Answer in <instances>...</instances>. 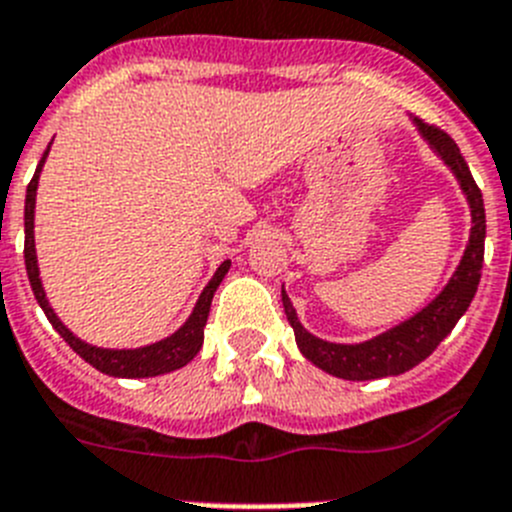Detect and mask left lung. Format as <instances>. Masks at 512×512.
I'll list each match as a JSON object with an SVG mask.
<instances>
[{"label":"left lung","mask_w":512,"mask_h":512,"mask_svg":"<svg viewBox=\"0 0 512 512\" xmlns=\"http://www.w3.org/2000/svg\"><path fill=\"white\" fill-rule=\"evenodd\" d=\"M417 131L422 133V139L428 141L438 157L451 167V172L459 180L461 190H464L466 201L471 208V234L466 252L461 257L459 268L433 301L422 311H417L415 317L407 322L391 327L384 335L373 337L368 342H358V345H340V342H327L314 337L301 327L296 311H293L291 299L283 293V309L296 335V345L304 353L306 361H311L322 371L332 373L337 379L348 381H371L384 379V376H399V373L410 371L417 363L425 361L443 337L456 327L466 309H469L474 293H477L479 278H482V262H484V234H487V221H484V201L482 190L477 188V182L471 177L469 164L461 157L456 141L441 131L438 126L415 118Z\"/></svg>","instance_id":"1"}]
</instances>
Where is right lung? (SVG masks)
<instances>
[{
	"label": "right lung",
	"mask_w": 512,
	"mask_h": 512,
	"mask_svg": "<svg viewBox=\"0 0 512 512\" xmlns=\"http://www.w3.org/2000/svg\"><path fill=\"white\" fill-rule=\"evenodd\" d=\"M51 149V146H48ZM48 149L43 154L38 170H35L33 180L28 185V195H25V268H28L30 288H33L35 299L41 304V309L46 311L48 322L53 324V330L59 332L69 348L84 358V361L95 366L97 371L108 373V376H118V379H146V376H162V373L177 371V368L188 366L193 361L198 350L203 345V327H206L208 311H211L213 293L219 288V283L224 281V275L229 273V260H224L216 270V275L211 278L206 288H203L201 299L195 304L193 314L188 317V322L182 324L175 335H170L167 340H159L154 345H146V348L136 350H108V348H95V345H87V342L79 340L77 335H71L66 330L61 319L53 314L51 304L46 299V291H43L41 275H38V260H35V237H33V221H35V190H38V177H41L43 162L48 157Z\"/></svg>",
	"instance_id": "right-lung-1"
}]
</instances>
